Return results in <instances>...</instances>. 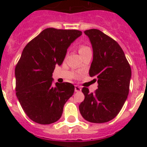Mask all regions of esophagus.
Here are the masks:
<instances>
[{
	"mask_svg": "<svg viewBox=\"0 0 147 147\" xmlns=\"http://www.w3.org/2000/svg\"><path fill=\"white\" fill-rule=\"evenodd\" d=\"M74 90H75V92H80L82 90V88L81 87L78 86V85H75Z\"/></svg>",
	"mask_w": 147,
	"mask_h": 147,
	"instance_id": "esophagus-1",
	"label": "esophagus"
}]
</instances>
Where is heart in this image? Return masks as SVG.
Segmentation results:
<instances>
[{
  "label": "heart",
  "instance_id": "b5f03b06",
  "mask_svg": "<svg viewBox=\"0 0 147 147\" xmlns=\"http://www.w3.org/2000/svg\"><path fill=\"white\" fill-rule=\"evenodd\" d=\"M90 48L88 47V46H86V45H81L80 48V53L81 54V53L82 52H85V51H86L88 50H90Z\"/></svg>",
  "mask_w": 147,
  "mask_h": 147
}]
</instances>
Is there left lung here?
Wrapping results in <instances>:
<instances>
[{"label":"left lung","instance_id":"8db88e82","mask_svg":"<svg viewBox=\"0 0 147 147\" xmlns=\"http://www.w3.org/2000/svg\"><path fill=\"white\" fill-rule=\"evenodd\" d=\"M89 37L93 58L89 74L96 78L98 89L90 93L82 88L85 99L79 106L82 117L92 123L113 119L121 110L129 93L131 67L116 41L98 29L85 31Z\"/></svg>","mask_w":147,"mask_h":147}]
</instances>
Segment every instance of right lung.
Here are the masks:
<instances>
[{"mask_svg": "<svg viewBox=\"0 0 147 147\" xmlns=\"http://www.w3.org/2000/svg\"><path fill=\"white\" fill-rule=\"evenodd\" d=\"M82 32L48 28L23 49L15 67L16 96L30 119L40 124L59 120L63 107L74 92L69 82H56L52 74L61 65L67 48Z\"/></svg>", "mask_w": 147, "mask_h": 147, "instance_id": "right-lung-1", "label": "right lung"}]
</instances>
